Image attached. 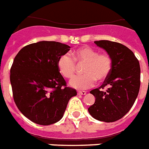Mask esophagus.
I'll list each match as a JSON object with an SVG mask.
<instances>
[{
	"label": "esophagus",
	"mask_w": 149,
	"mask_h": 149,
	"mask_svg": "<svg viewBox=\"0 0 149 149\" xmlns=\"http://www.w3.org/2000/svg\"><path fill=\"white\" fill-rule=\"evenodd\" d=\"M77 94L78 95H84L86 94V93L85 91H78L77 92Z\"/></svg>",
	"instance_id": "esophagus-1"
}]
</instances>
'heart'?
<instances>
[{
  "instance_id": "heart-1",
  "label": "heart",
  "mask_w": 149,
  "mask_h": 149,
  "mask_svg": "<svg viewBox=\"0 0 149 149\" xmlns=\"http://www.w3.org/2000/svg\"><path fill=\"white\" fill-rule=\"evenodd\" d=\"M73 58L69 54H63L57 60V69L65 78L73 77L77 64L85 63L82 69L83 74L76 76L70 81L75 89H86L93 86L95 80L99 83L108 79L112 70V60L109 54L99 53L89 46L80 47L73 52Z\"/></svg>"
}]
</instances>
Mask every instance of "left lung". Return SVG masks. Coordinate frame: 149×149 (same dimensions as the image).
Segmentation results:
<instances>
[{
	"instance_id": "left-lung-1",
	"label": "left lung",
	"mask_w": 149,
	"mask_h": 149,
	"mask_svg": "<svg viewBox=\"0 0 149 149\" xmlns=\"http://www.w3.org/2000/svg\"><path fill=\"white\" fill-rule=\"evenodd\" d=\"M94 43L112 57V70L101 86L90 91L95 101L88 111L97 120L112 123L123 118L137 98L140 88L139 62L133 52L122 43L109 40Z\"/></svg>"
}]
</instances>
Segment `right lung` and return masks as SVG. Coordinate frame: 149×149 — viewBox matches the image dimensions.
Segmentation results:
<instances>
[{
    "label": "right lung",
    "mask_w": 149,
    "mask_h": 149,
    "mask_svg": "<svg viewBox=\"0 0 149 149\" xmlns=\"http://www.w3.org/2000/svg\"><path fill=\"white\" fill-rule=\"evenodd\" d=\"M70 46L56 41H40L18 52L10 79L16 106L33 123L48 125L62 118L70 98L77 95L57 69V60Z\"/></svg>",
    "instance_id": "add662e5"
}]
</instances>
